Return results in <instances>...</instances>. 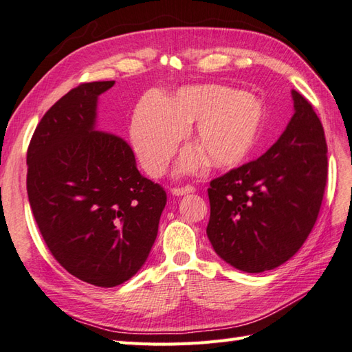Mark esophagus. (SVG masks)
Segmentation results:
<instances>
[{
  "label": "esophagus",
  "instance_id": "esophagus-1",
  "mask_svg": "<svg viewBox=\"0 0 352 352\" xmlns=\"http://www.w3.org/2000/svg\"><path fill=\"white\" fill-rule=\"evenodd\" d=\"M194 186L192 185H185V186H175L173 190H171V192L175 194V196H184V194H190V192H194Z\"/></svg>",
  "mask_w": 352,
  "mask_h": 352
}]
</instances>
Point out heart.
Returning a JSON list of instances; mask_svg holds the SVG:
<instances>
[{
  "label": "heart",
  "mask_w": 352,
  "mask_h": 352,
  "mask_svg": "<svg viewBox=\"0 0 352 352\" xmlns=\"http://www.w3.org/2000/svg\"><path fill=\"white\" fill-rule=\"evenodd\" d=\"M265 111L253 95L218 84L181 87L170 98L149 93L131 122V140L146 173L160 176L177 143L194 124L196 147L181 153L177 168L194 171L205 161L214 168L244 162L261 142Z\"/></svg>",
  "instance_id": "heart-1"
}]
</instances>
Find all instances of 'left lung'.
<instances>
[{
    "instance_id": "8db88e82",
    "label": "left lung",
    "mask_w": 352,
    "mask_h": 352,
    "mask_svg": "<svg viewBox=\"0 0 352 352\" xmlns=\"http://www.w3.org/2000/svg\"><path fill=\"white\" fill-rule=\"evenodd\" d=\"M295 113L268 152L210 181L206 228L215 253L244 272L274 270L318 220L329 175L322 123L292 90Z\"/></svg>"
}]
</instances>
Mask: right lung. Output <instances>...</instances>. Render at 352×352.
I'll list each match as a JSON object with an SVG mask.
<instances>
[{"label":"right lung","mask_w":352,"mask_h":352,"mask_svg":"<svg viewBox=\"0 0 352 352\" xmlns=\"http://www.w3.org/2000/svg\"><path fill=\"white\" fill-rule=\"evenodd\" d=\"M82 82L38 122L27 151V192L51 254L85 283L113 287L143 267L167 194L137 168L129 144L95 131L100 93Z\"/></svg>","instance_id":"1"}]
</instances>
